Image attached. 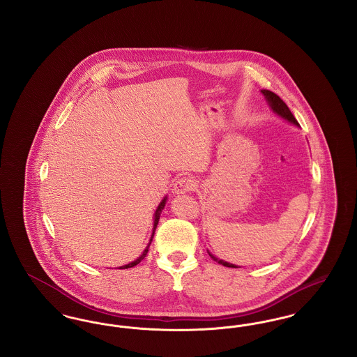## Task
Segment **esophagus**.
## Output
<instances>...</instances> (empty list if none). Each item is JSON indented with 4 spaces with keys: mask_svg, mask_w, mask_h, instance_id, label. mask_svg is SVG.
<instances>
[{
    "mask_svg": "<svg viewBox=\"0 0 357 357\" xmlns=\"http://www.w3.org/2000/svg\"><path fill=\"white\" fill-rule=\"evenodd\" d=\"M197 183L192 178H188V176H183V178H179L175 183H174V192L175 194H185V192H191L192 190H195Z\"/></svg>",
    "mask_w": 357,
    "mask_h": 357,
    "instance_id": "esophagus-1",
    "label": "esophagus"
}]
</instances>
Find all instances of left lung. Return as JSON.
Listing matches in <instances>:
<instances>
[{"instance_id": "obj_1", "label": "left lung", "mask_w": 357, "mask_h": 357, "mask_svg": "<svg viewBox=\"0 0 357 357\" xmlns=\"http://www.w3.org/2000/svg\"><path fill=\"white\" fill-rule=\"evenodd\" d=\"M261 92H262V95L265 96V99H266V102L269 104V107L272 108L273 112L275 114V115H278L280 118H282L284 120H287L289 121L290 124H294V126H297V127H300V124H298V121L296 120V118L293 116V114L290 112V109H289L288 105L284 102V100H281V98L280 96H277L274 92L272 91H268V89H261ZM207 253L208 255L215 261V262H218V264H221L223 266H227V268H239L237 265H233V264H229V262H226V261H223V259H220V258H217L215 255H211L208 250H207Z\"/></svg>"}]
</instances>
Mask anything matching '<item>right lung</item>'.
I'll return each mask as SVG.
<instances>
[{
  "instance_id": "1",
  "label": "right lung",
  "mask_w": 357,
  "mask_h": 357,
  "mask_svg": "<svg viewBox=\"0 0 357 357\" xmlns=\"http://www.w3.org/2000/svg\"><path fill=\"white\" fill-rule=\"evenodd\" d=\"M166 201H167V197H165L163 199H162V202L159 204V206L156 207V210H155V213H153V234H151V238H150V242H149V245L146 246V249L143 250V253L139 255L137 258H136L135 261H132V262H130V264H127V265H124V266H120L119 269H128V268H132V266H135L137 265L146 255H147V252H149V248H150V245H151V242H153V234H155V229H156V226H158V222H159V218H160V214H162V210L165 208V206H166Z\"/></svg>"
}]
</instances>
